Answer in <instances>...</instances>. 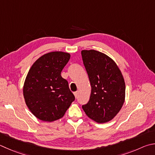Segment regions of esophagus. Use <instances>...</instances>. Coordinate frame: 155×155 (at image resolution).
<instances>
[{"instance_id": "1", "label": "esophagus", "mask_w": 155, "mask_h": 155, "mask_svg": "<svg viewBox=\"0 0 155 155\" xmlns=\"http://www.w3.org/2000/svg\"><path fill=\"white\" fill-rule=\"evenodd\" d=\"M74 95L75 97L77 98V97H78V91H76V92H74Z\"/></svg>"}]
</instances>
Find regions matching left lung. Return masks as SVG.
I'll return each mask as SVG.
<instances>
[{
  "mask_svg": "<svg viewBox=\"0 0 155 155\" xmlns=\"http://www.w3.org/2000/svg\"><path fill=\"white\" fill-rule=\"evenodd\" d=\"M91 87L88 103L82 108L98 123L111 120L121 109L125 98L124 78L115 61L94 49L81 51Z\"/></svg>",
  "mask_w": 155,
  "mask_h": 155,
  "instance_id": "8db88e82",
  "label": "left lung"
}]
</instances>
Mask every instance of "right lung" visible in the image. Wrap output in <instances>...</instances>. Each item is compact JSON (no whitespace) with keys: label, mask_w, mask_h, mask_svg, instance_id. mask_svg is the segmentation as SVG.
<instances>
[{"label":"right lung","mask_w":155,"mask_h":155,"mask_svg":"<svg viewBox=\"0 0 155 155\" xmlns=\"http://www.w3.org/2000/svg\"><path fill=\"white\" fill-rule=\"evenodd\" d=\"M70 55L62 51L46 53L31 66L24 84L28 108L43 121L52 122L64 117L75 97L61 72Z\"/></svg>","instance_id":"right-lung-1"}]
</instances>
